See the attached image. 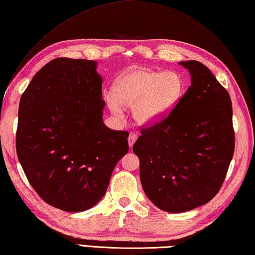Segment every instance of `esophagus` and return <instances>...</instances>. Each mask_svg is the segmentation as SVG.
<instances>
[{"label":"esophagus","instance_id":"1","mask_svg":"<svg viewBox=\"0 0 255 255\" xmlns=\"http://www.w3.org/2000/svg\"><path fill=\"white\" fill-rule=\"evenodd\" d=\"M137 140V134L134 133V132H130L129 133V136H128V143H129V147H132L133 146V143H134V141Z\"/></svg>","mask_w":255,"mask_h":255}]
</instances>
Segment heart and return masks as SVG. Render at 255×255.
Segmentation results:
<instances>
[{"instance_id":"1","label":"heart","mask_w":255,"mask_h":255,"mask_svg":"<svg viewBox=\"0 0 255 255\" xmlns=\"http://www.w3.org/2000/svg\"><path fill=\"white\" fill-rule=\"evenodd\" d=\"M184 93L186 81L179 72L132 68L116 78L105 99L116 116H122L123 107L131 108L139 126H152L179 106Z\"/></svg>"}]
</instances>
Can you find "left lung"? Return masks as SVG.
<instances>
[{"label":"left lung","instance_id":"obj_1","mask_svg":"<svg viewBox=\"0 0 255 255\" xmlns=\"http://www.w3.org/2000/svg\"><path fill=\"white\" fill-rule=\"evenodd\" d=\"M191 86L174 111L141 130L132 151L143 191L170 213L193 210L220 190L234 152L232 103L206 65L180 62Z\"/></svg>","mask_w":255,"mask_h":255}]
</instances>
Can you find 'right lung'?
I'll return each instance as SVG.
<instances>
[{"mask_svg": "<svg viewBox=\"0 0 255 255\" xmlns=\"http://www.w3.org/2000/svg\"><path fill=\"white\" fill-rule=\"evenodd\" d=\"M102 84L97 62L56 58L35 74L19 101V163L38 196L63 211L101 201L128 151L129 133L103 122Z\"/></svg>", "mask_w": 255, "mask_h": 255, "instance_id": "right-lung-1", "label": "right lung"}]
</instances>
